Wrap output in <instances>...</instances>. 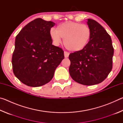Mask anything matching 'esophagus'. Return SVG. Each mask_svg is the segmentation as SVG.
<instances>
[{"label":"esophagus","instance_id":"esophagus-1","mask_svg":"<svg viewBox=\"0 0 123 123\" xmlns=\"http://www.w3.org/2000/svg\"><path fill=\"white\" fill-rule=\"evenodd\" d=\"M69 53H68L67 51H64V57H68L69 56Z\"/></svg>","mask_w":123,"mask_h":123}]
</instances>
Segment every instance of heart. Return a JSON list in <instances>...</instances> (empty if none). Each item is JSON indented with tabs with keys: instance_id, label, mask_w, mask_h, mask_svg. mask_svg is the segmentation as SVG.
<instances>
[{
	"instance_id": "b5f03b06",
	"label": "heart",
	"mask_w": 123,
	"mask_h": 123,
	"mask_svg": "<svg viewBox=\"0 0 123 123\" xmlns=\"http://www.w3.org/2000/svg\"><path fill=\"white\" fill-rule=\"evenodd\" d=\"M50 36L55 45L63 39L67 49L71 51H79L88 44L91 36V30L86 24L73 22H66L59 24L56 30L51 29Z\"/></svg>"
}]
</instances>
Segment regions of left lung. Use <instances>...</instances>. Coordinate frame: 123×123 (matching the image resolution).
<instances>
[{"label":"left lung","mask_w":123,"mask_h":123,"mask_svg":"<svg viewBox=\"0 0 123 123\" xmlns=\"http://www.w3.org/2000/svg\"><path fill=\"white\" fill-rule=\"evenodd\" d=\"M91 30L88 44L81 50L70 53V76L79 84L91 86L103 82L112 68L114 49L111 38L95 20L88 19Z\"/></svg>","instance_id":"obj_1"}]
</instances>
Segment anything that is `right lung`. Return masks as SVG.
<instances>
[{"mask_svg": "<svg viewBox=\"0 0 123 123\" xmlns=\"http://www.w3.org/2000/svg\"><path fill=\"white\" fill-rule=\"evenodd\" d=\"M54 25L53 22L38 18L17 35L12 68L17 78L27 86L39 87L48 83L64 59L63 50L52 44L50 31Z\"/></svg>", "mask_w": 123, "mask_h": 123, "instance_id": "right-lung-1", "label": "right lung"}]
</instances>
